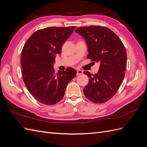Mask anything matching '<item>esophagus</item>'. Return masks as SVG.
<instances>
[{
  "mask_svg": "<svg viewBox=\"0 0 147 147\" xmlns=\"http://www.w3.org/2000/svg\"><path fill=\"white\" fill-rule=\"evenodd\" d=\"M83 74V71L82 70H80V69H78L77 70V75H82Z\"/></svg>",
  "mask_w": 147,
  "mask_h": 147,
  "instance_id": "34e87169",
  "label": "esophagus"
}]
</instances>
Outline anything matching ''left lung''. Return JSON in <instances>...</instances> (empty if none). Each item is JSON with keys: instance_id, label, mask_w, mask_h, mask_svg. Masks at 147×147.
I'll return each instance as SVG.
<instances>
[{"instance_id": "obj_1", "label": "left lung", "mask_w": 147, "mask_h": 147, "mask_svg": "<svg viewBox=\"0 0 147 147\" xmlns=\"http://www.w3.org/2000/svg\"><path fill=\"white\" fill-rule=\"evenodd\" d=\"M75 32L85 40L88 49L87 58L100 63L97 74L83 72L90 78L83 89L84 94L94 103H104L116 94L125 76V47L117 35L106 27H80Z\"/></svg>"}]
</instances>
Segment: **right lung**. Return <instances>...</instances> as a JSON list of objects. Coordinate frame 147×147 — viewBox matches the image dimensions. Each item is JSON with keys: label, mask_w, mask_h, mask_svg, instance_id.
Instances as JSON below:
<instances>
[{"label": "right lung", "mask_w": 147, "mask_h": 147, "mask_svg": "<svg viewBox=\"0 0 147 147\" xmlns=\"http://www.w3.org/2000/svg\"><path fill=\"white\" fill-rule=\"evenodd\" d=\"M76 26L49 27L39 29L28 39L22 50V77L34 98L45 105H53L63 98L67 84L77 74L74 68L55 74L53 64L56 55Z\"/></svg>", "instance_id": "right-lung-1"}]
</instances>
